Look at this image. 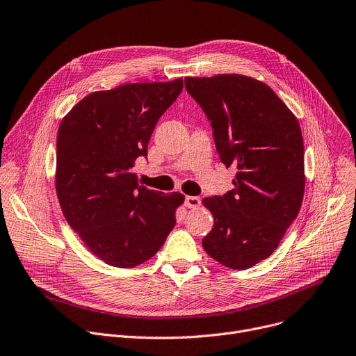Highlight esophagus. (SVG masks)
<instances>
[{"mask_svg":"<svg viewBox=\"0 0 356 356\" xmlns=\"http://www.w3.org/2000/svg\"><path fill=\"white\" fill-rule=\"evenodd\" d=\"M202 200L197 196H186L184 199V206L188 209H197L200 206Z\"/></svg>","mask_w":356,"mask_h":356,"instance_id":"esophagus-1","label":"esophagus"}]
</instances>
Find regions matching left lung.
<instances>
[{
    "label": "left lung",
    "instance_id": "obj_1",
    "mask_svg": "<svg viewBox=\"0 0 356 356\" xmlns=\"http://www.w3.org/2000/svg\"><path fill=\"white\" fill-rule=\"evenodd\" d=\"M184 85L211 123L221 163L237 168L233 190L203 200L214 217L203 247L225 267L250 268L274 252L301 209L300 123L268 85L250 76H187Z\"/></svg>",
    "mask_w": 356,
    "mask_h": 356
}]
</instances>
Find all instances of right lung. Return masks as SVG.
Here are the masks:
<instances>
[{"instance_id": "add662e5", "label": "right lung", "mask_w": 356, "mask_h": 356, "mask_svg": "<svg viewBox=\"0 0 356 356\" xmlns=\"http://www.w3.org/2000/svg\"><path fill=\"white\" fill-rule=\"evenodd\" d=\"M183 81L126 83L89 93L62 119L56 138V195L63 216L106 264L131 268L153 257L176 224L180 193L138 181L160 116Z\"/></svg>"}]
</instances>
